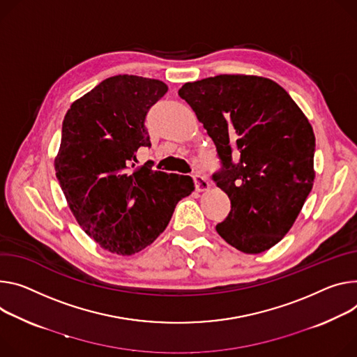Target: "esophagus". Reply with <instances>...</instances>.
Listing matches in <instances>:
<instances>
[{
	"mask_svg": "<svg viewBox=\"0 0 357 357\" xmlns=\"http://www.w3.org/2000/svg\"><path fill=\"white\" fill-rule=\"evenodd\" d=\"M193 182H195V188L198 192H206L209 189V182L206 178L201 176V175H195L193 176Z\"/></svg>",
	"mask_w": 357,
	"mask_h": 357,
	"instance_id": "1",
	"label": "esophagus"
}]
</instances>
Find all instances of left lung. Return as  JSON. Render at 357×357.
Here are the masks:
<instances>
[{"label": "left lung", "instance_id": "left-lung-1", "mask_svg": "<svg viewBox=\"0 0 357 357\" xmlns=\"http://www.w3.org/2000/svg\"><path fill=\"white\" fill-rule=\"evenodd\" d=\"M222 160L213 181L231 201L216 232L243 253H262L294 226L313 188V128L275 81L222 74L178 91Z\"/></svg>", "mask_w": 357, "mask_h": 357}]
</instances>
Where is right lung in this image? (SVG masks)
Instances as JSON below:
<instances>
[{
	"label": "right lung",
	"mask_w": 357,
	"mask_h": 357,
	"mask_svg": "<svg viewBox=\"0 0 357 357\" xmlns=\"http://www.w3.org/2000/svg\"><path fill=\"white\" fill-rule=\"evenodd\" d=\"M167 91L159 79L115 75L74 101L63 118L56 178L82 231L111 253L145 249L195 190L190 176L128 167L141 146H151L145 116Z\"/></svg>",
	"instance_id": "add662e5"
}]
</instances>
